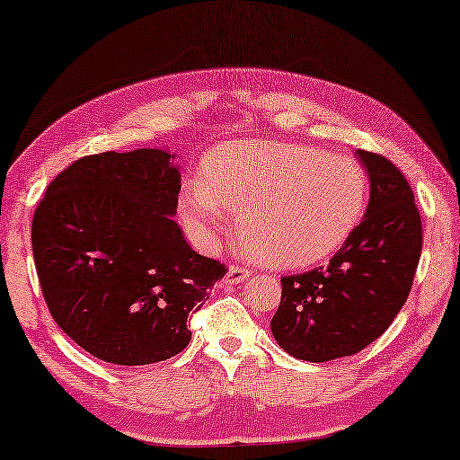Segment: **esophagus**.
I'll return each instance as SVG.
<instances>
[{
  "label": "esophagus",
  "instance_id": "1",
  "mask_svg": "<svg viewBox=\"0 0 460 460\" xmlns=\"http://www.w3.org/2000/svg\"><path fill=\"white\" fill-rule=\"evenodd\" d=\"M249 277H252V270H249V268H244V266H230V270L226 272L224 283L226 285H238V283L247 281Z\"/></svg>",
  "mask_w": 460,
  "mask_h": 460
}]
</instances>
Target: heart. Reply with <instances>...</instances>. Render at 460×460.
<instances>
[{"mask_svg": "<svg viewBox=\"0 0 460 460\" xmlns=\"http://www.w3.org/2000/svg\"><path fill=\"white\" fill-rule=\"evenodd\" d=\"M359 163L296 143L236 141L207 158L205 181L192 179L179 217L208 247L241 217L255 258L272 268L321 264L349 241L367 205Z\"/></svg>", "mask_w": 460, "mask_h": 460, "instance_id": "heart-1", "label": "heart"}]
</instances>
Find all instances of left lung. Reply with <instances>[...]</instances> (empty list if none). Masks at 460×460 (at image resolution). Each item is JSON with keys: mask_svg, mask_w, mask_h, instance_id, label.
Masks as SVG:
<instances>
[{"mask_svg": "<svg viewBox=\"0 0 460 460\" xmlns=\"http://www.w3.org/2000/svg\"><path fill=\"white\" fill-rule=\"evenodd\" d=\"M369 177L361 224L323 268L283 277L274 340L302 361L359 353L389 330L408 300L422 252L412 188L380 154L357 150Z\"/></svg>", "mask_w": 460, "mask_h": 460, "instance_id": "obj_1", "label": "left lung"}]
</instances>
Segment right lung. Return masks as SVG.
Wrapping results in <instances>:
<instances>
[{
	"mask_svg": "<svg viewBox=\"0 0 460 460\" xmlns=\"http://www.w3.org/2000/svg\"><path fill=\"white\" fill-rule=\"evenodd\" d=\"M164 150L103 152L58 172L33 216L44 300L77 347L147 366L188 347V314L226 268L199 255L172 216L181 172Z\"/></svg>",
	"mask_w": 460,
	"mask_h": 460,
	"instance_id": "right-lung-1",
	"label": "right lung"
}]
</instances>
